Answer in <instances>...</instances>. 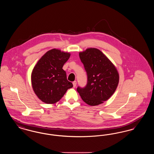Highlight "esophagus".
Wrapping results in <instances>:
<instances>
[{
	"instance_id": "1",
	"label": "esophagus",
	"mask_w": 154,
	"mask_h": 154,
	"mask_svg": "<svg viewBox=\"0 0 154 154\" xmlns=\"http://www.w3.org/2000/svg\"><path fill=\"white\" fill-rule=\"evenodd\" d=\"M73 85L74 88H75V86H76V85H77V82H76V81H74L73 82Z\"/></svg>"
}]
</instances>
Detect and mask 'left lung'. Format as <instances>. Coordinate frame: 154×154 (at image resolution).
I'll return each mask as SVG.
<instances>
[{
    "instance_id": "8db88e82",
    "label": "left lung",
    "mask_w": 154,
    "mask_h": 154,
    "mask_svg": "<svg viewBox=\"0 0 154 154\" xmlns=\"http://www.w3.org/2000/svg\"><path fill=\"white\" fill-rule=\"evenodd\" d=\"M87 74L85 87L77 92L84 102L97 106L107 100L116 91L119 82L117 69L99 50L90 48L79 54Z\"/></svg>"
}]
</instances>
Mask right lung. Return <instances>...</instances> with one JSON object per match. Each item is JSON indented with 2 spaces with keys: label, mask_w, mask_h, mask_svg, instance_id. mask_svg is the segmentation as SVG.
Listing matches in <instances>:
<instances>
[{
  "label": "right lung",
  "mask_w": 154,
  "mask_h": 154,
  "mask_svg": "<svg viewBox=\"0 0 154 154\" xmlns=\"http://www.w3.org/2000/svg\"><path fill=\"white\" fill-rule=\"evenodd\" d=\"M68 52L52 49L39 59L32 73L33 91L37 97L47 104L55 103L63 96L67 90L73 87L67 80L63 66L70 58Z\"/></svg>",
  "instance_id": "obj_1"
}]
</instances>
